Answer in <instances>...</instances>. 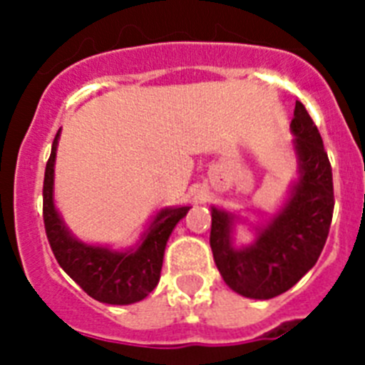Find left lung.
<instances>
[{"label":"left lung","instance_id":"left-lung-1","mask_svg":"<svg viewBox=\"0 0 365 365\" xmlns=\"http://www.w3.org/2000/svg\"><path fill=\"white\" fill-rule=\"evenodd\" d=\"M292 148L298 159V179L289 197L256 240L234 245L237 215L212 206L210 247L222 279L245 298L270 299L283 294L316 265L333 219V170L324 143L302 102H296L291 122Z\"/></svg>","mask_w":365,"mask_h":365}]
</instances>
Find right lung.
I'll return each instance as SVG.
<instances>
[{
    "instance_id": "right-lung-1",
    "label": "right lung",
    "mask_w": 365,
    "mask_h": 365,
    "mask_svg": "<svg viewBox=\"0 0 365 365\" xmlns=\"http://www.w3.org/2000/svg\"><path fill=\"white\" fill-rule=\"evenodd\" d=\"M60 131L54 137L43 179V222L53 254L63 270L96 302L130 305L146 298L160 279L164 248L190 206L157 212L140 240L128 250L80 241L66 227L54 206V163Z\"/></svg>"
}]
</instances>
